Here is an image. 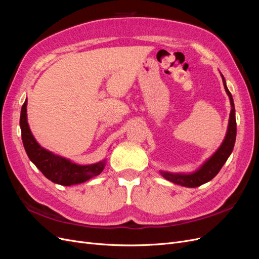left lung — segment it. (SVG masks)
<instances>
[{
  "mask_svg": "<svg viewBox=\"0 0 259 259\" xmlns=\"http://www.w3.org/2000/svg\"><path fill=\"white\" fill-rule=\"evenodd\" d=\"M222 77H223V82L225 86V91L227 93V95L229 96L230 105H231L228 130H227V134L224 142L221 145V147L217 149V151L211 155L208 160H206L199 169L193 171V173L176 174V173H168V171H160L161 175L164 178L169 180L171 183L184 186V187H188V188H194L209 182V180L213 179L219 173V170H221L226 161L228 160L229 155L233 150L234 143H236V137H237L236 109H234L232 95L229 92L228 88H227L226 80L223 74H222Z\"/></svg>",
  "mask_w": 259,
  "mask_h": 259,
  "instance_id": "8db88e82",
  "label": "left lung"
}]
</instances>
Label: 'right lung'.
<instances>
[{"instance_id": "add662e5", "label": "right lung", "mask_w": 259, "mask_h": 259, "mask_svg": "<svg viewBox=\"0 0 259 259\" xmlns=\"http://www.w3.org/2000/svg\"><path fill=\"white\" fill-rule=\"evenodd\" d=\"M21 138L25 150L34 165L51 182L61 186H71L88 182L105 168V160L90 165H79L70 160L46 150L36 143L27 120V99L20 113Z\"/></svg>"}]
</instances>
